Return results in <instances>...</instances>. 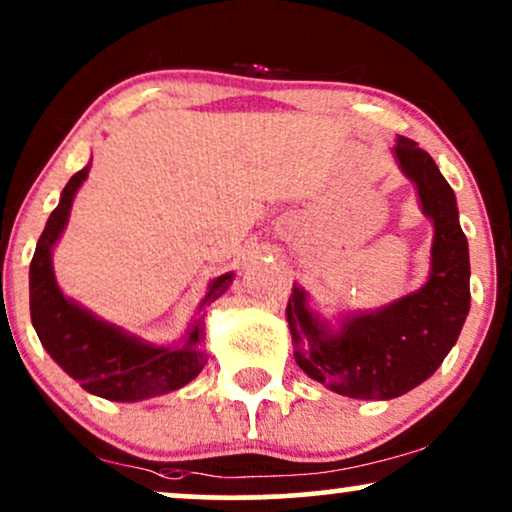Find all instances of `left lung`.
Listing matches in <instances>:
<instances>
[{"label": "left lung", "mask_w": 512, "mask_h": 512, "mask_svg": "<svg viewBox=\"0 0 512 512\" xmlns=\"http://www.w3.org/2000/svg\"><path fill=\"white\" fill-rule=\"evenodd\" d=\"M393 155L416 185L423 216L433 221L426 284L383 308L341 315L336 324L310 308L298 284L287 303L298 367L353 400H393L421 386L459 341L470 310L468 240L454 190L411 138L397 136Z\"/></svg>", "instance_id": "1"}]
</instances>
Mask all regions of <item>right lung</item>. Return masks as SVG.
Masks as SVG:
<instances>
[{
    "instance_id": "add662e5",
    "label": "right lung",
    "mask_w": 512,
    "mask_h": 512,
    "mask_svg": "<svg viewBox=\"0 0 512 512\" xmlns=\"http://www.w3.org/2000/svg\"><path fill=\"white\" fill-rule=\"evenodd\" d=\"M91 162L70 178L61 202L51 211L30 263V317L51 360L75 378L86 393L112 402H141L188 386L207 364L204 315L190 324L176 345L148 343L117 324L105 322L68 298L53 275V247L68 225L77 190L89 176ZM235 272L211 280L197 313L230 289Z\"/></svg>"
}]
</instances>
